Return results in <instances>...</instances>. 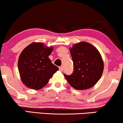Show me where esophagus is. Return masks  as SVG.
Here are the masks:
<instances>
[{
    "label": "esophagus",
    "mask_w": 123,
    "mask_h": 123,
    "mask_svg": "<svg viewBox=\"0 0 123 123\" xmlns=\"http://www.w3.org/2000/svg\"><path fill=\"white\" fill-rule=\"evenodd\" d=\"M59 69H60L61 72H62L63 71V68L62 67V66H60V67H59Z\"/></svg>",
    "instance_id": "obj_1"
}]
</instances>
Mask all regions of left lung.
<instances>
[{
    "label": "left lung",
    "instance_id": "1",
    "mask_svg": "<svg viewBox=\"0 0 123 123\" xmlns=\"http://www.w3.org/2000/svg\"><path fill=\"white\" fill-rule=\"evenodd\" d=\"M73 72L64 74L66 80L76 90L88 89L98 82L102 74L104 63L101 54L91 44L82 42L70 49Z\"/></svg>",
    "mask_w": 123,
    "mask_h": 123
}]
</instances>
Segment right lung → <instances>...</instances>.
I'll use <instances>...</instances> for the list:
<instances>
[{
	"instance_id": "obj_1",
	"label": "right lung",
	"mask_w": 123,
	"mask_h": 123,
	"mask_svg": "<svg viewBox=\"0 0 123 123\" xmlns=\"http://www.w3.org/2000/svg\"><path fill=\"white\" fill-rule=\"evenodd\" d=\"M53 50V47H44L42 43H33L22 51L18 67L21 80L26 87L34 90L43 88L59 70L49 58Z\"/></svg>"
}]
</instances>
